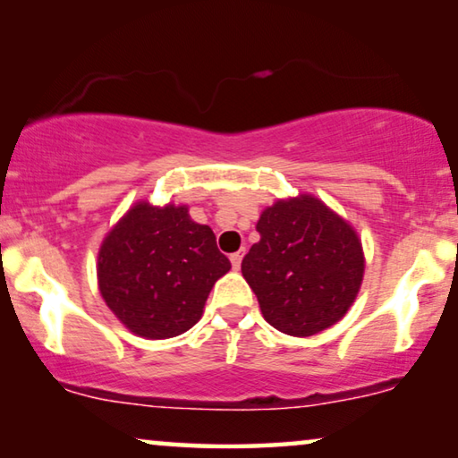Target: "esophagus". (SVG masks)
Instances as JSON below:
<instances>
[{
    "mask_svg": "<svg viewBox=\"0 0 458 458\" xmlns=\"http://www.w3.org/2000/svg\"><path fill=\"white\" fill-rule=\"evenodd\" d=\"M242 255H245V249H241V251H236L230 255V264H233L234 270H239L241 264H242Z\"/></svg>",
    "mask_w": 458,
    "mask_h": 458,
    "instance_id": "1",
    "label": "esophagus"
}]
</instances>
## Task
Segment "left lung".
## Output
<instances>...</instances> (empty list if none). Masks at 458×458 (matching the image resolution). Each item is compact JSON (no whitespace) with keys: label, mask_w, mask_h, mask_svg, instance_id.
<instances>
[{"label":"left lung","mask_w":458,"mask_h":458,"mask_svg":"<svg viewBox=\"0 0 458 458\" xmlns=\"http://www.w3.org/2000/svg\"><path fill=\"white\" fill-rule=\"evenodd\" d=\"M259 242L242 259V276L274 328L310 337L344 318L364 274L352 225L318 199L278 200L258 222Z\"/></svg>","instance_id":"left-lung-1"}]
</instances>
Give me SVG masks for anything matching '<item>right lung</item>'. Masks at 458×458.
<instances>
[{"mask_svg": "<svg viewBox=\"0 0 458 458\" xmlns=\"http://www.w3.org/2000/svg\"><path fill=\"white\" fill-rule=\"evenodd\" d=\"M230 270L209 225L186 207L140 203L102 242L98 280L106 306L140 337L167 339L194 327L211 286Z\"/></svg>", "mask_w": 458, "mask_h": 458, "instance_id": "obj_1", "label": "right lung"}]
</instances>
